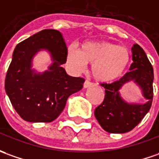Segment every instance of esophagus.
I'll list each match as a JSON object with an SVG mask.
<instances>
[{"label":"esophagus","mask_w":159,"mask_h":159,"mask_svg":"<svg viewBox=\"0 0 159 159\" xmlns=\"http://www.w3.org/2000/svg\"><path fill=\"white\" fill-rule=\"evenodd\" d=\"M91 86H93V84L92 83H90V82H89V81H85L84 84V88H89V87H91Z\"/></svg>","instance_id":"esophagus-1"}]
</instances>
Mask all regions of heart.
<instances>
[{
    "instance_id": "heart-1",
    "label": "heart",
    "mask_w": 159,
    "mask_h": 159,
    "mask_svg": "<svg viewBox=\"0 0 159 159\" xmlns=\"http://www.w3.org/2000/svg\"><path fill=\"white\" fill-rule=\"evenodd\" d=\"M131 59L128 48L110 42H85L76 48L70 45L66 50V61L71 70L81 72L87 63H92L94 78L110 83L121 78L127 71Z\"/></svg>"
}]
</instances>
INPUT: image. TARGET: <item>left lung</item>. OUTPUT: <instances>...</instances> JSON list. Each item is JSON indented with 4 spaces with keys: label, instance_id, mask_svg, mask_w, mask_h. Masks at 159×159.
I'll return each instance as SVG.
<instances>
[{
    "label": "left lung",
    "instance_id": "8db88e82",
    "mask_svg": "<svg viewBox=\"0 0 159 159\" xmlns=\"http://www.w3.org/2000/svg\"><path fill=\"white\" fill-rule=\"evenodd\" d=\"M132 61L129 71L112 84H101L105 89L103 102L96 108L95 116L109 133H125L134 129L150 111L153 98V68L143 49L139 44L131 48ZM133 81L141 89L147 99L144 104H129L120 97L125 83Z\"/></svg>",
    "mask_w": 159,
    "mask_h": 159
}]
</instances>
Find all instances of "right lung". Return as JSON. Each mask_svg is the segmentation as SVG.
<instances>
[{"label":"right lung","instance_id":"obj_1","mask_svg":"<svg viewBox=\"0 0 159 159\" xmlns=\"http://www.w3.org/2000/svg\"><path fill=\"white\" fill-rule=\"evenodd\" d=\"M44 49L53 62L48 71L32 69L33 58ZM66 43L61 32L44 30L16 45L5 79V90L23 120L50 123L63 111L68 98L83 88L84 79L73 77L61 67L66 62Z\"/></svg>","mask_w":159,"mask_h":159}]
</instances>
